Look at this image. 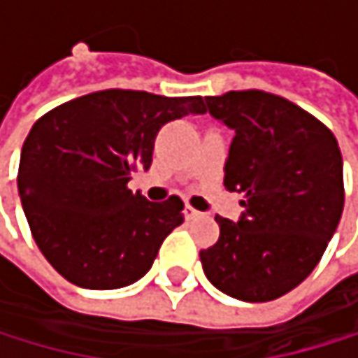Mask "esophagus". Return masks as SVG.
I'll use <instances>...</instances> for the list:
<instances>
[{
    "label": "esophagus",
    "instance_id": "34e87169",
    "mask_svg": "<svg viewBox=\"0 0 358 358\" xmlns=\"http://www.w3.org/2000/svg\"><path fill=\"white\" fill-rule=\"evenodd\" d=\"M185 215H187V219H195V217H199V213L193 208V206H187V208H185Z\"/></svg>",
    "mask_w": 358,
    "mask_h": 358
}]
</instances>
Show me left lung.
<instances>
[{"label": "left lung", "instance_id": "1", "mask_svg": "<svg viewBox=\"0 0 358 358\" xmlns=\"http://www.w3.org/2000/svg\"><path fill=\"white\" fill-rule=\"evenodd\" d=\"M234 131L223 185L245 199L234 223L215 217L219 241L199 251L217 290L238 301H275L305 281L343 210V163L335 135L299 105L262 90L206 96Z\"/></svg>", "mask_w": 358, "mask_h": 358}]
</instances>
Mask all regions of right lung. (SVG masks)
I'll use <instances>...</instances> for the list:
<instances>
[{"label":"right lung","mask_w":358,"mask_h":358,"mask_svg":"<svg viewBox=\"0 0 358 358\" xmlns=\"http://www.w3.org/2000/svg\"><path fill=\"white\" fill-rule=\"evenodd\" d=\"M201 96L101 90L68 101L31 127L19 163V195L31 236L71 283L115 290L141 279L185 217L171 195L148 201L129 189L152 163L159 131L203 113Z\"/></svg>","instance_id":"right-lung-1"}]
</instances>
